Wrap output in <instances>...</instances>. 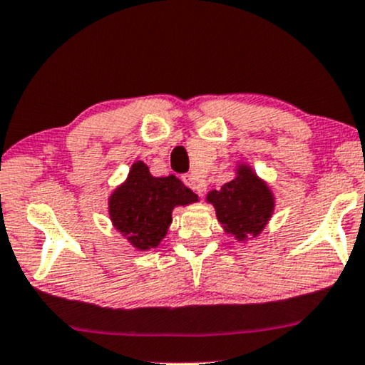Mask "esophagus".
Returning <instances> with one entry per match:
<instances>
[{
    "label": "esophagus",
    "instance_id": "34e87169",
    "mask_svg": "<svg viewBox=\"0 0 365 365\" xmlns=\"http://www.w3.org/2000/svg\"><path fill=\"white\" fill-rule=\"evenodd\" d=\"M182 180H183V183H185L188 188H192V190L197 192V194H199V195H202L205 192V185L200 182L199 178H195V175L187 173V175H183Z\"/></svg>",
    "mask_w": 365,
    "mask_h": 365
}]
</instances>
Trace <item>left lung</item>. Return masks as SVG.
<instances>
[{
  "mask_svg": "<svg viewBox=\"0 0 365 365\" xmlns=\"http://www.w3.org/2000/svg\"><path fill=\"white\" fill-rule=\"evenodd\" d=\"M207 200L214 204L219 222L226 232L245 241L257 236L265 227L274 210V197L269 187L248 166H241L238 177L212 190Z\"/></svg>",
  "mask_w": 365,
  "mask_h": 365,
  "instance_id": "obj_1",
  "label": "left lung"
}]
</instances>
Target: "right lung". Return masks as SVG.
I'll use <instances>...</instances> for the list:
<instances>
[{
    "instance_id": "obj_1",
    "label": "right lung",
    "mask_w": 365,
    "mask_h": 365,
    "mask_svg": "<svg viewBox=\"0 0 365 365\" xmlns=\"http://www.w3.org/2000/svg\"><path fill=\"white\" fill-rule=\"evenodd\" d=\"M197 195L178 178H155L143 161L133 165L127 182L110 197L113 226L138 250L156 248L166 236L175 205L195 202Z\"/></svg>"
}]
</instances>
